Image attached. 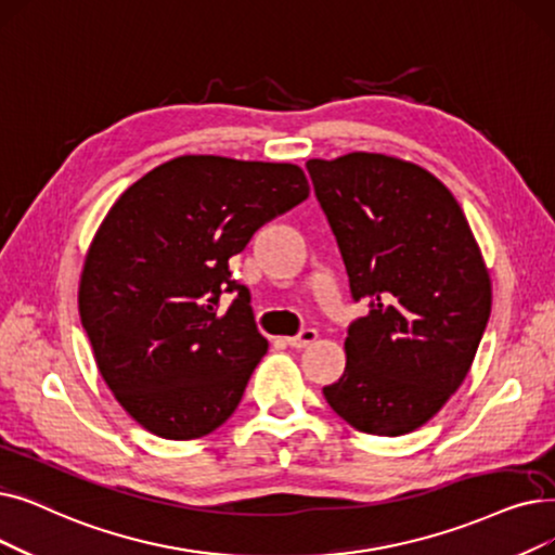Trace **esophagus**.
Wrapping results in <instances>:
<instances>
[{
  "label": "esophagus",
  "instance_id": "1",
  "mask_svg": "<svg viewBox=\"0 0 555 555\" xmlns=\"http://www.w3.org/2000/svg\"><path fill=\"white\" fill-rule=\"evenodd\" d=\"M318 340V331L315 328H304L299 335H293V337H285V343L291 345L293 349H304L308 345H312Z\"/></svg>",
  "mask_w": 555,
  "mask_h": 555
}]
</instances>
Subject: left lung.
I'll use <instances>...</instances> for the list:
<instances>
[{"label": "left lung", "instance_id": "left-lung-1", "mask_svg": "<svg viewBox=\"0 0 555 555\" xmlns=\"http://www.w3.org/2000/svg\"><path fill=\"white\" fill-rule=\"evenodd\" d=\"M353 301L333 411L370 436L426 424L461 388L490 320L492 283L461 204L424 167L353 152L306 163Z\"/></svg>", "mask_w": 555, "mask_h": 555}]
</instances>
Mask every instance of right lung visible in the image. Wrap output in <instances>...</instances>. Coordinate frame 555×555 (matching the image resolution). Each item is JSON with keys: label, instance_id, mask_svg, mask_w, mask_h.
<instances>
[{"label": "right lung", "instance_id": "1", "mask_svg": "<svg viewBox=\"0 0 555 555\" xmlns=\"http://www.w3.org/2000/svg\"><path fill=\"white\" fill-rule=\"evenodd\" d=\"M308 192L293 163L179 156L108 210L83 262L81 324L111 392L154 436L204 438L233 415L268 340L229 258ZM222 292L238 293L224 317Z\"/></svg>", "mask_w": 555, "mask_h": 555}]
</instances>
